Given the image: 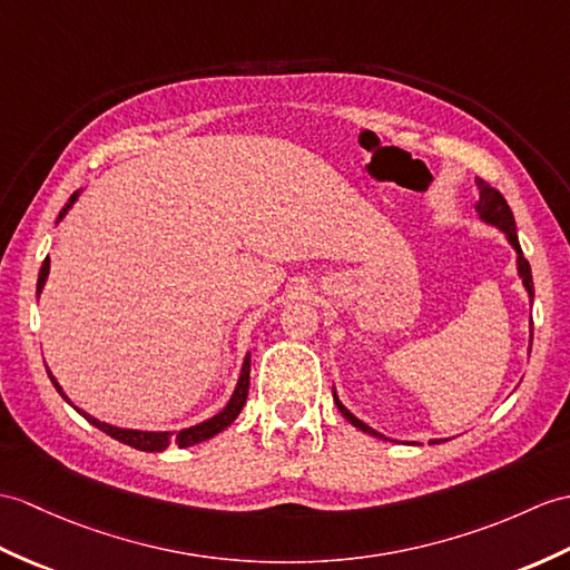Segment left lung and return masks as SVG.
Returning <instances> with one entry per match:
<instances>
[{
    "instance_id": "8db88e82",
    "label": "left lung",
    "mask_w": 570,
    "mask_h": 570,
    "mask_svg": "<svg viewBox=\"0 0 570 570\" xmlns=\"http://www.w3.org/2000/svg\"><path fill=\"white\" fill-rule=\"evenodd\" d=\"M473 187H475V196H479V204H475V214H479V218H481L483 223L493 225V228H498L502 235H505L514 253H518V274H520V279H522V286L527 288L529 303H532V301H534L532 269H529V262H527L524 255H522V247H520V240H518V228H514V216H512V210H510L508 202H505V198H502V194H500L498 189L488 187V184H485L483 179H479V177H475ZM532 337H534V327H529V342H532ZM529 350H532V345H529ZM333 399H335V405H337L340 413L345 415V420L352 422V425H354L356 430H362V432L372 434V436H379V440H389L386 434L376 432L374 428H368L366 422H362L360 417L352 415L350 410H347L345 405H342V401L337 399L335 386H333ZM391 442H393V440H391ZM440 442H446V440H430V444H440Z\"/></svg>"
}]
</instances>
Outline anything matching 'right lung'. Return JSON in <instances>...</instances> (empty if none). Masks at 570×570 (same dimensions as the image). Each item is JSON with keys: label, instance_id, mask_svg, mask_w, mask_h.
Masks as SVG:
<instances>
[{"label": "right lung", "instance_id": "add662e5", "mask_svg": "<svg viewBox=\"0 0 570 570\" xmlns=\"http://www.w3.org/2000/svg\"><path fill=\"white\" fill-rule=\"evenodd\" d=\"M79 194H82V189H77V191L68 198V204L62 206V210L58 214V220H56V223H60L65 216H68V210L77 204ZM48 274H50V259L43 262L41 274H38V284H36V294H38V296H41V291H43V286H46ZM48 376H50L52 386H56V391L62 395V399L68 401V403L77 410L79 415H82L87 422H91V425H95V428H99L101 432H106L109 436H114V440L124 442V444H128V446L140 449V452H165V449H167L169 444H179V449H184V446H194V444H198V442H206V440H210V436H216L218 432H223L237 415H240V410H243V405H245V401H247V391H249V352L245 354V360H243L240 376H237V383H235V391H233V395H230V401L225 403V407L220 410V413H216L214 417H208V420H204V422H198V425H191V428H187V430H179V432H150V430H128V428L109 425V422H101V420H97V417H91L89 413H85V410H79V407L68 399V395H65V391H62V386L58 383V379L50 374V368H48Z\"/></svg>", "mask_w": 570, "mask_h": 570}]
</instances>
